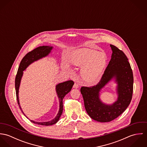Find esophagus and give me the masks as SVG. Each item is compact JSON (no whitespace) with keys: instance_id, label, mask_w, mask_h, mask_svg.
<instances>
[{"instance_id":"34e87169","label":"esophagus","mask_w":147,"mask_h":147,"mask_svg":"<svg viewBox=\"0 0 147 147\" xmlns=\"http://www.w3.org/2000/svg\"><path fill=\"white\" fill-rule=\"evenodd\" d=\"M79 84L78 83H74V86H73V87L74 88H79Z\"/></svg>"}]
</instances>
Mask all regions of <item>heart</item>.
<instances>
[{"label":"heart","mask_w":147,"mask_h":147,"mask_svg":"<svg viewBox=\"0 0 147 147\" xmlns=\"http://www.w3.org/2000/svg\"><path fill=\"white\" fill-rule=\"evenodd\" d=\"M105 53L96 50L82 49L76 51L71 58L73 65L82 67L81 75L89 84L96 83L100 79L106 63Z\"/></svg>","instance_id":"obj_1"}]
</instances>
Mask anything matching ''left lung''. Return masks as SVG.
I'll list each match as a JSON object with an SVG mask.
<instances>
[{
    "instance_id": "1",
    "label": "left lung",
    "mask_w": 147,
    "mask_h": 147,
    "mask_svg": "<svg viewBox=\"0 0 147 147\" xmlns=\"http://www.w3.org/2000/svg\"><path fill=\"white\" fill-rule=\"evenodd\" d=\"M113 53L100 82L96 85L82 86L80 92L85 110L93 119L100 122H110L122 114L129 105L133 93L134 77L132 68L125 54L110 45ZM113 77L118 82V100L112 105L102 104L99 98L100 89Z\"/></svg>"
}]
</instances>
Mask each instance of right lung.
Returning <instances> with one entry per match:
<instances>
[{
	"mask_svg": "<svg viewBox=\"0 0 147 147\" xmlns=\"http://www.w3.org/2000/svg\"><path fill=\"white\" fill-rule=\"evenodd\" d=\"M51 49H52V47H50V46H40V47H38L36 49H34L33 50L28 53L22 59L21 62L20 63V65L18 68V71L17 74H16V78H15V89H16V98H17V101H18V105H19V107L21 110V107H20V104H19L18 93H19V86H20L21 77H22V74H23V71L25 70V69L30 63L41 58L42 57H44L47 55L49 54V53L50 52ZM74 84V82L72 80H68V81L58 84L57 85L56 90H57V92L58 94V96L59 98L60 109H59V113L57 114V117L55 118V119H54L53 120H52L51 121L47 122H34L33 121H30L34 123L38 124L40 125H43V126H50V125L51 126V125L55 124L59 121V119L62 114V112H63V98L68 92H70ZM21 111L24 114L22 110H21ZM24 115L26 117V115L25 114H24Z\"/></svg>",
	"mask_w": 147,
	"mask_h": 147,
	"instance_id": "obj_1",
	"label": "right lung"
}]
</instances>
